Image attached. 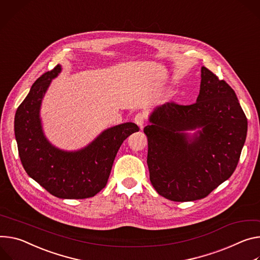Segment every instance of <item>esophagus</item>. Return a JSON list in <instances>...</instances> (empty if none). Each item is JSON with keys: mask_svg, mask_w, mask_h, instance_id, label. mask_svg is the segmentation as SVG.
<instances>
[{"mask_svg": "<svg viewBox=\"0 0 260 260\" xmlns=\"http://www.w3.org/2000/svg\"><path fill=\"white\" fill-rule=\"evenodd\" d=\"M145 119H146V117H145V115H144L143 113H138V114H136V116H135V118H134L135 122H136L141 128L143 127V124H144V122H145Z\"/></svg>", "mask_w": 260, "mask_h": 260, "instance_id": "esophagus-1", "label": "esophagus"}]
</instances>
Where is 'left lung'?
I'll return each mask as SVG.
<instances>
[{"label": "left lung", "instance_id": "8db88e82", "mask_svg": "<svg viewBox=\"0 0 260 260\" xmlns=\"http://www.w3.org/2000/svg\"><path fill=\"white\" fill-rule=\"evenodd\" d=\"M148 120L147 165L160 196L178 202L202 199L237 168L247 118L234 90L204 66L196 103L164 104Z\"/></svg>", "mask_w": 260, "mask_h": 260}]
</instances>
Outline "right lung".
<instances>
[{
	"label": "right lung",
	"mask_w": 260,
	"mask_h": 260,
	"mask_svg": "<svg viewBox=\"0 0 260 260\" xmlns=\"http://www.w3.org/2000/svg\"><path fill=\"white\" fill-rule=\"evenodd\" d=\"M61 72L62 66L57 65L32 85L16 110L14 134L22 167L31 178L58 198L85 199L106 186L118 149L139 127L133 122L109 127L74 151L54 146L44 135L40 109L52 81Z\"/></svg>",
	"instance_id": "obj_1"
}]
</instances>
